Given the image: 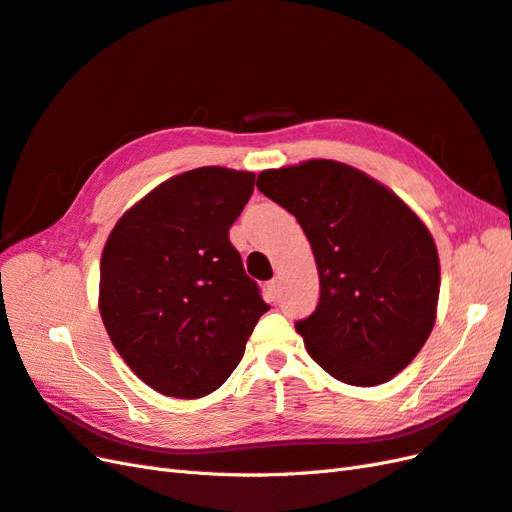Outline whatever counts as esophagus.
Segmentation results:
<instances>
[{
  "label": "esophagus",
  "instance_id": "esophagus-1",
  "mask_svg": "<svg viewBox=\"0 0 512 512\" xmlns=\"http://www.w3.org/2000/svg\"><path fill=\"white\" fill-rule=\"evenodd\" d=\"M268 294H270V298H272L274 302L279 300V281L272 279V281L268 283Z\"/></svg>",
  "mask_w": 512,
  "mask_h": 512
}]
</instances>
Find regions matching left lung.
I'll return each instance as SVG.
<instances>
[{"instance_id":"obj_1","label":"left lung","mask_w":512,"mask_h":512,"mask_svg":"<svg viewBox=\"0 0 512 512\" xmlns=\"http://www.w3.org/2000/svg\"><path fill=\"white\" fill-rule=\"evenodd\" d=\"M257 188L296 216L313 248L319 302L296 330L339 382L377 386L427 343L440 298L431 231L390 188L326 158L266 169Z\"/></svg>"}]
</instances>
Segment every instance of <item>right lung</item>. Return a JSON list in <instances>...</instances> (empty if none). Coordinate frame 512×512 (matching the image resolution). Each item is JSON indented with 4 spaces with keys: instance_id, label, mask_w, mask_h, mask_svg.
Returning a JSON list of instances; mask_svg holds the SVG:
<instances>
[{
    "instance_id": "right-lung-1",
    "label": "right lung",
    "mask_w": 512,
    "mask_h": 512,
    "mask_svg": "<svg viewBox=\"0 0 512 512\" xmlns=\"http://www.w3.org/2000/svg\"><path fill=\"white\" fill-rule=\"evenodd\" d=\"M253 184L255 173L227 167L173 175L122 214L102 248V324L130 371L167 397L221 388L270 309L229 242Z\"/></svg>"
}]
</instances>
